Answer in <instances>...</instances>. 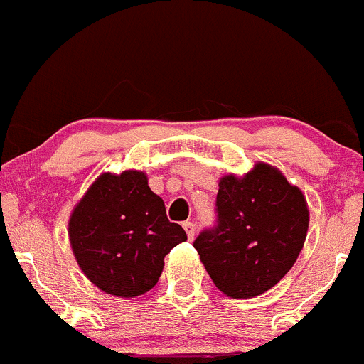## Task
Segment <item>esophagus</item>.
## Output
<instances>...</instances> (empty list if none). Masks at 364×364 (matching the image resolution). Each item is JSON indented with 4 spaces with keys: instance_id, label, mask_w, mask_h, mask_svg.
Segmentation results:
<instances>
[{
    "instance_id": "1",
    "label": "esophagus",
    "mask_w": 364,
    "mask_h": 364,
    "mask_svg": "<svg viewBox=\"0 0 364 364\" xmlns=\"http://www.w3.org/2000/svg\"><path fill=\"white\" fill-rule=\"evenodd\" d=\"M183 230H186V233H187V239H193L194 237V223L193 221H186L183 223Z\"/></svg>"
}]
</instances>
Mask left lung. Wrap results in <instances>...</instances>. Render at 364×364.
Returning <instances> with one entry per match:
<instances>
[{"mask_svg": "<svg viewBox=\"0 0 364 364\" xmlns=\"http://www.w3.org/2000/svg\"><path fill=\"white\" fill-rule=\"evenodd\" d=\"M309 212L299 187L258 163L242 178L219 181L215 225L196 237L208 276L235 299L260 296L292 269L308 232Z\"/></svg>", "mask_w": 364, "mask_h": 364, "instance_id": "obj_1", "label": "left lung"}]
</instances>
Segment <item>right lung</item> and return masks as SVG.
<instances>
[{"label":"right lung","mask_w":364,"mask_h":364,"mask_svg":"<svg viewBox=\"0 0 364 364\" xmlns=\"http://www.w3.org/2000/svg\"><path fill=\"white\" fill-rule=\"evenodd\" d=\"M68 237L86 278L118 297L154 289L164 257L187 240L141 171L100 175L72 212Z\"/></svg>","instance_id":"obj_1"}]
</instances>
